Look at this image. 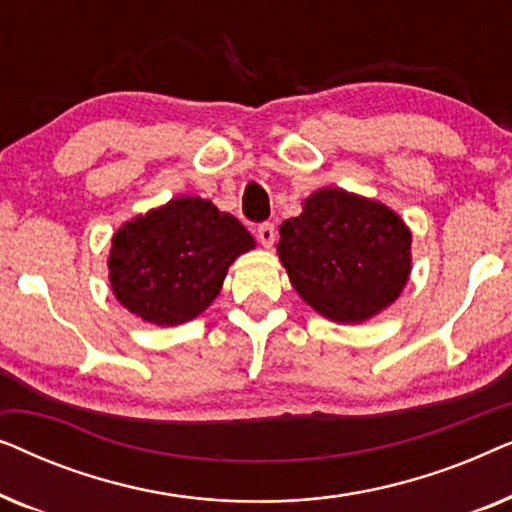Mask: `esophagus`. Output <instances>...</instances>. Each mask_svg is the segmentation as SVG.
Returning a JSON list of instances; mask_svg holds the SVG:
<instances>
[{"label": "esophagus", "mask_w": 512, "mask_h": 512, "mask_svg": "<svg viewBox=\"0 0 512 512\" xmlns=\"http://www.w3.org/2000/svg\"><path fill=\"white\" fill-rule=\"evenodd\" d=\"M275 237L277 233L272 223H261V226H258V242H261L265 249H270L272 244H275Z\"/></svg>", "instance_id": "1"}]
</instances>
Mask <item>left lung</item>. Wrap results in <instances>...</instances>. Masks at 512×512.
<instances>
[{"label":"left lung","instance_id":"obj_1","mask_svg":"<svg viewBox=\"0 0 512 512\" xmlns=\"http://www.w3.org/2000/svg\"><path fill=\"white\" fill-rule=\"evenodd\" d=\"M410 244V228L394 209L328 186L279 226L277 256L314 312L363 324L401 296L412 270Z\"/></svg>","mask_w":512,"mask_h":512}]
</instances>
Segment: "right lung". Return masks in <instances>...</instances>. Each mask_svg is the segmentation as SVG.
Returning a JSON list of instances; mask_svg holds the SVG:
<instances>
[{
    "label": "right lung",
    "instance_id": "right-lung-1",
    "mask_svg": "<svg viewBox=\"0 0 512 512\" xmlns=\"http://www.w3.org/2000/svg\"><path fill=\"white\" fill-rule=\"evenodd\" d=\"M254 247L256 240L233 214L198 195H179L116 230L109 284L135 317L179 326L214 303L230 265Z\"/></svg>",
    "mask_w": 512,
    "mask_h": 512
}]
</instances>
